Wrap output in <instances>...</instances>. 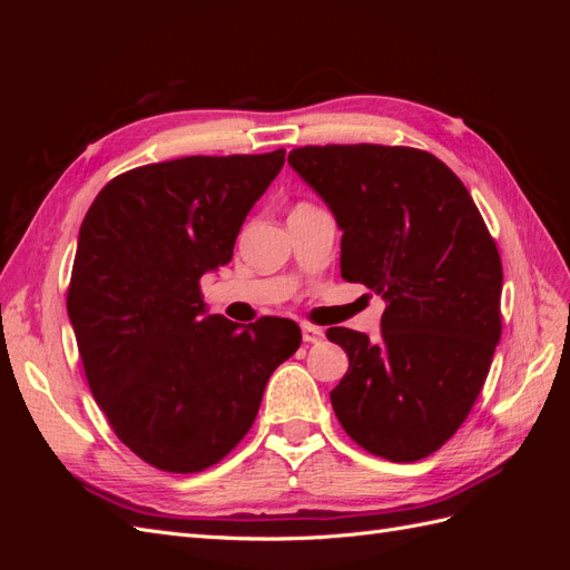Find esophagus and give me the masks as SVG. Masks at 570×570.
Masks as SVG:
<instances>
[{
	"mask_svg": "<svg viewBox=\"0 0 570 570\" xmlns=\"http://www.w3.org/2000/svg\"><path fill=\"white\" fill-rule=\"evenodd\" d=\"M302 340L308 342V344H312V342H321V340H323V331H321V327H316V325L304 323V325H302Z\"/></svg>",
	"mask_w": 570,
	"mask_h": 570,
	"instance_id": "obj_1",
	"label": "esophagus"
}]
</instances>
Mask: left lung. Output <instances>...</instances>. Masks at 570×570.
Listing matches in <instances>:
<instances>
[{"mask_svg":"<svg viewBox=\"0 0 570 570\" xmlns=\"http://www.w3.org/2000/svg\"><path fill=\"white\" fill-rule=\"evenodd\" d=\"M289 166L342 228V278L387 306L381 337L327 327L350 356L340 425L387 461L425 459L469 416L502 335V258L469 189L430 151L306 145Z\"/></svg>","mask_w":570,"mask_h":570,"instance_id":"left-lung-1","label":"left lung"}]
</instances>
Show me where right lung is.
<instances>
[{"instance_id":"1","label":"right lung","mask_w":570,"mask_h":570,"mask_svg":"<svg viewBox=\"0 0 570 570\" xmlns=\"http://www.w3.org/2000/svg\"><path fill=\"white\" fill-rule=\"evenodd\" d=\"M285 149L183 157L109 180L85 214L66 308L90 392L132 454L166 473L226 459L271 373L299 350L295 321L204 316L202 275L239 228Z\"/></svg>"}]
</instances>
